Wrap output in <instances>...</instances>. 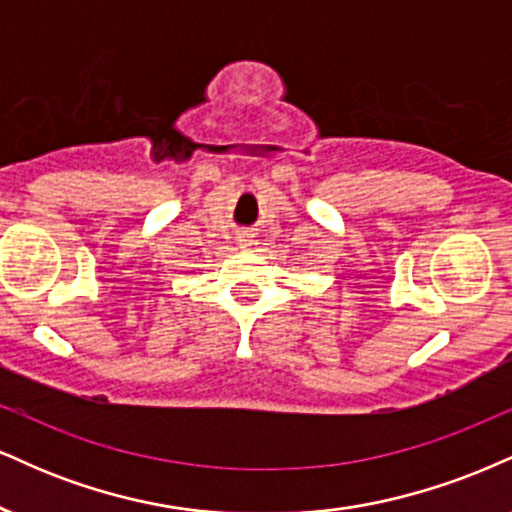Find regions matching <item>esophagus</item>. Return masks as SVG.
Wrapping results in <instances>:
<instances>
[{"label": "esophagus", "mask_w": 512, "mask_h": 512, "mask_svg": "<svg viewBox=\"0 0 512 512\" xmlns=\"http://www.w3.org/2000/svg\"><path fill=\"white\" fill-rule=\"evenodd\" d=\"M239 244H242V249H246V246H251L249 234H244V237H239Z\"/></svg>", "instance_id": "34e87169"}]
</instances>
